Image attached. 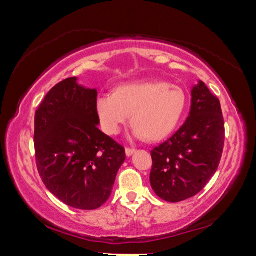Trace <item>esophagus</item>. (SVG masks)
<instances>
[{
	"instance_id": "obj_1",
	"label": "esophagus",
	"mask_w": 256,
	"mask_h": 256,
	"mask_svg": "<svg viewBox=\"0 0 256 256\" xmlns=\"http://www.w3.org/2000/svg\"><path fill=\"white\" fill-rule=\"evenodd\" d=\"M134 152H136V149H134V148H126V149H125V154H126L128 157L132 156Z\"/></svg>"
}]
</instances>
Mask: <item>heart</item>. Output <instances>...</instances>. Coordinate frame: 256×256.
Returning a JSON list of instances; mask_svg holds the SVG:
<instances>
[{"instance_id":"1","label":"heart","mask_w":256,"mask_h":256,"mask_svg":"<svg viewBox=\"0 0 256 256\" xmlns=\"http://www.w3.org/2000/svg\"><path fill=\"white\" fill-rule=\"evenodd\" d=\"M188 104V94L180 86L164 81L134 82L118 86L112 94H100L96 112L110 136L120 133L131 114L134 136L157 142L175 131Z\"/></svg>"}]
</instances>
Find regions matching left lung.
<instances>
[{"label":"left lung","instance_id":"obj_1","mask_svg":"<svg viewBox=\"0 0 256 256\" xmlns=\"http://www.w3.org/2000/svg\"><path fill=\"white\" fill-rule=\"evenodd\" d=\"M224 144V122L219 99L202 81L192 89L186 122L151 150L150 184L167 202L192 198L218 170Z\"/></svg>","mask_w":256,"mask_h":256}]
</instances>
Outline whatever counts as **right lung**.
<instances>
[{
  "mask_svg": "<svg viewBox=\"0 0 256 256\" xmlns=\"http://www.w3.org/2000/svg\"><path fill=\"white\" fill-rule=\"evenodd\" d=\"M96 89L76 78L54 86L34 114V154L47 190L76 209L94 210L110 196L125 149L97 128Z\"/></svg>",
  "mask_w": 256,
  "mask_h": 256,
  "instance_id": "add662e5",
  "label": "right lung"
}]
</instances>
